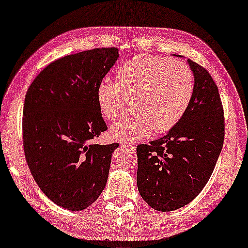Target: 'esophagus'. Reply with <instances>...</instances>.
<instances>
[{"label":"esophagus","mask_w":248,"mask_h":248,"mask_svg":"<svg viewBox=\"0 0 248 248\" xmlns=\"http://www.w3.org/2000/svg\"><path fill=\"white\" fill-rule=\"evenodd\" d=\"M121 146L127 148V149H130V150H135V149H136V144L133 143V142H122V143H121Z\"/></svg>","instance_id":"esophagus-1"}]
</instances>
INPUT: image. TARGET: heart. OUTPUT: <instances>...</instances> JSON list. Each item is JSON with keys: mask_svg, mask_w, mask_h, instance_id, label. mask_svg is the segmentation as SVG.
<instances>
[{"mask_svg": "<svg viewBox=\"0 0 248 248\" xmlns=\"http://www.w3.org/2000/svg\"><path fill=\"white\" fill-rule=\"evenodd\" d=\"M195 88L188 64L167 57L137 56L124 62L115 80H104L96 98L101 114L110 122L123 115L132 102L135 113L113 125L110 136L120 141H135L164 133L179 122L188 110Z\"/></svg>", "mask_w": 248, "mask_h": 248, "instance_id": "1", "label": "heart"}]
</instances>
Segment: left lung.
Segmentation results:
<instances>
[{
  "mask_svg": "<svg viewBox=\"0 0 248 248\" xmlns=\"http://www.w3.org/2000/svg\"><path fill=\"white\" fill-rule=\"evenodd\" d=\"M195 88L188 110L167 135L137 147V186L155 211H176L203 190L225 140L218 87L204 67L188 59Z\"/></svg>",
  "mask_w": 248,
  "mask_h": 248,
  "instance_id": "8db88e82",
  "label": "left lung"
}]
</instances>
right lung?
Returning a JSON list of instances; mask_svg holds the SVG:
<instances>
[{
    "instance_id": "obj_1",
    "label": "right lung",
    "mask_w": 248,
    "mask_h": 248,
    "mask_svg": "<svg viewBox=\"0 0 248 248\" xmlns=\"http://www.w3.org/2000/svg\"><path fill=\"white\" fill-rule=\"evenodd\" d=\"M119 58L115 47L64 56L37 74L27 91L22 142L37 186L58 206L78 212L99 198L118 142L91 141L108 129L97 86Z\"/></svg>"
}]
</instances>
